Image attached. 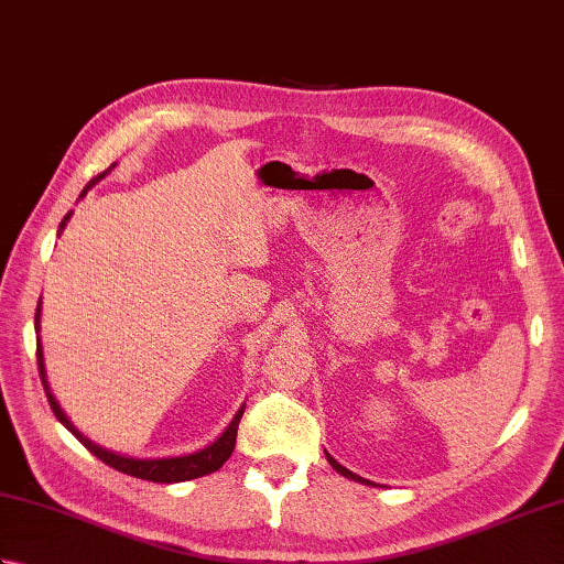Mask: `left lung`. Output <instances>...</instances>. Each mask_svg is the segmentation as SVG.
<instances>
[{
	"label": "left lung",
	"mask_w": 564,
	"mask_h": 564,
	"mask_svg": "<svg viewBox=\"0 0 564 564\" xmlns=\"http://www.w3.org/2000/svg\"><path fill=\"white\" fill-rule=\"evenodd\" d=\"M327 460H329V465L334 467V470H337L339 475H344V477H349V480H354V482H361V485H373V482H370V480H366V477H361V475H356V473H351L349 470V467H344V465H339L337 460H334L332 458V455L327 453Z\"/></svg>",
	"instance_id": "obj_1"
}]
</instances>
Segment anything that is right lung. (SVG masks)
Here are the masks:
<instances>
[{"instance_id": "add662e5", "label": "right lung", "mask_w": 564, "mask_h": 564, "mask_svg": "<svg viewBox=\"0 0 564 564\" xmlns=\"http://www.w3.org/2000/svg\"><path fill=\"white\" fill-rule=\"evenodd\" d=\"M116 170V162L106 170L104 174H99L97 178H91V182L84 186V191L79 194V198H84L89 194L91 186H97L106 174H111ZM72 218V210L65 215L63 223H59V232L65 230L67 220ZM35 334H39V341H35V356H39V373H41V382L45 388L47 394V402H51L53 412L57 416V422L63 424L72 436H75L84 448L89 453L97 455L99 460H104L106 465H111L113 470L118 473H126L130 477H140V480H150V482H162V485H172V482H186V480H196V477L203 475H210L215 470H220L223 463L230 458L232 451H235V441H237V426H239V419L245 414V404L239 406L237 414L232 416V422L227 424V429L223 434L215 438L213 443H208L206 448H200L196 453H184V455H166V458H133V455H126V453H116L111 448H104L99 443H94L91 438H87L82 434V431L69 422V416L63 412V406L55 400V394L51 392V386H47V373H45V358H43V341H41V301L39 307H35Z\"/></svg>"}]
</instances>
